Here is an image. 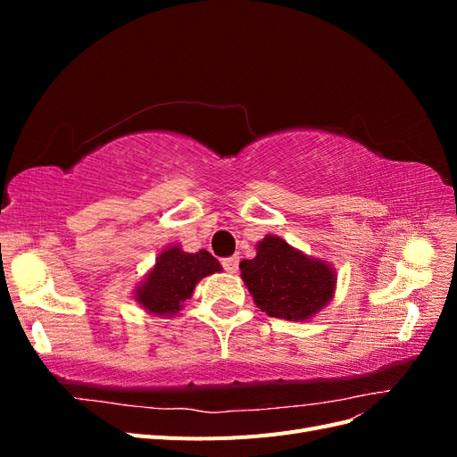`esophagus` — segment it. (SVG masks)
I'll return each mask as SVG.
<instances>
[{
  "label": "esophagus",
  "mask_w": 457,
  "mask_h": 457,
  "mask_svg": "<svg viewBox=\"0 0 457 457\" xmlns=\"http://www.w3.org/2000/svg\"><path fill=\"white\" fill-rule=\"evenodd\" d=\"M223 269L227 270V272H230V274H234L238 270V265H240V257L238 255H232V257H225L223 261Z\"/></svg>",
  "instance_id": "esophagus-1"
}]
</instances>
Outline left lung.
<instances>
[{"label":"left lung","instance_id":"1","mask_svg":"<svg viewBox=\"0 0 457 457\" xmlns=\"http://www.w3.org/2000/svg\"><path fill=\"white\" fill-rule=\"evenodd\" d=\"M240 270L257 307L274 318L305 320L334 294L329 265L295 252L278 237L259 242L257 255L242 261Z\"/></svg>","mask_w":457,"mask_h":457}]
</instances>
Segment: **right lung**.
I'll list each match as a JSON object with an SVG mask.
<instances>
[{
  "label": "right lung",
  "instance_id": "right-lung-1",
  "mask_svg": "<svg viewBox=\"0 0 457 457\" xmlns=\"http://www.w3.org/2000/svg\"><path fill=\"white\" fill-rule=\"evenodd\" d=\"M219 270V261L205 250L185 253L181 247H170L146 276V282L137 292V301L154 314H173L192 295L200 278Z\"/></svg>",
  "mask_w": 457,
  "mask_h": 457
}]
</instances>
